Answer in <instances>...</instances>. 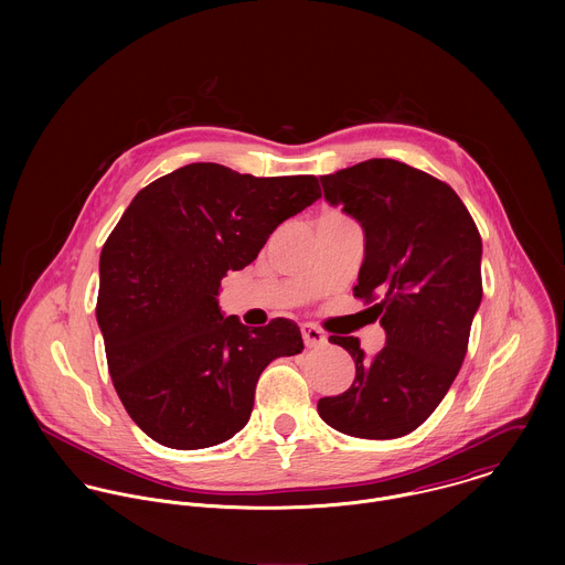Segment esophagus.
<instances>
[{"label": "esophagus", "mask_w": 565, "mask_h": 565, "mask_svg": "<svg viewBox=\"0 0 565 565\" xmlns=\"http://www.w3.org/2000/svg\"><path fill=\"white\" fill-rule=\"evenodd\" d=\"M302 339H305V345L307 348H322L326 345V334L318 326L313 323H302Z\"/></svg>", "instance_id": "obj_1"}]
</instances>
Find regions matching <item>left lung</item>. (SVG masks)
I'll use <instances>...</instances> for the list:
<instances>
[{"instance_id":"left-lung-1","label":"left lung","mask_w":565,"mask_h":565,"mask_svg":"<svg viewBox=\"0 0 565 565\" xmlns=\"http://www.w3.org/2000/svg\"><path fill=\"white\" fill-rule=\"evenodd\" d=\"M323 198L363 228L354 296L372 309L385 345L367 356L356 337H330L356 365L352 385L318 403L339 433L396 439L448 394L481 307V235L461 198L441 180L392 159L320 175Z\"/></svg>"}]
</instances>
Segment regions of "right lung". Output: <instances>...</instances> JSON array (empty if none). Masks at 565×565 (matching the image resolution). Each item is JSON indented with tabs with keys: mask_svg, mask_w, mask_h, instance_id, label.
<instances>
[{
	"mask_svg": "<svg viewBox=\"0 0 565 565\" xmlns=\"http://www.w3.org/2000/svg\"><path fill=\"white\" fill-rule=\"evenodd\" d=\"M320 198L316 175L256 178L217 162L184 164L135 195L99 256L95 316L119 401L148 437L175 450L228 441L260 372L302 352L298 323L247 328L217 296Z\"/></svg>",
	"mask_w": 565,
	"mask_h": 565,
	"instance_id": "obj_1",
	"label": "right lung"
}]
</instances>
